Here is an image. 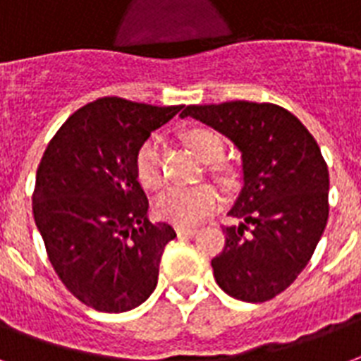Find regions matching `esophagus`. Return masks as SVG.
Wrapping results in <instances>:
<instances>
[{"mask_svg":"<svg viewBox=\"0 0 361 361\" xmlns=\"http://www.w3.org/2000/svg\"><path fill=\"white\" fill-rule=\"evenodd\" d=\"M176 233H178L180 238H187V236L197 235V229H192V227H176Z\"/></svg>","mask_w":361,"mask_h":361,"instance_id":"obj_1","label":"esophagus"}]
</instances>
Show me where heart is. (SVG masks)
Wrapping results in <instances>:
<instances>
[{"mask_svg":"<svg viewBox=\"0 0 361 361\" xmlns=\"http://www.w3.org/2000/svg\"><path fill=\"white\" fill-rule=\"evenodd\" d=\"M185 144L195 155L204 162H214L224 155V140L216 132L206 128H192L183 136ZM136 176L140 183L147 189H161L164 183L161 145L157 140H147L136 153ZM225 183L231 178L221 176ZM221 202V195L212 183H200L195 187H174L161 195L155 202V214L164 221L178 227H192L204 221Z\"/></svg>","mask_w":361,"mask_h":361,"instance_id":"obj_1","label":"heart"}]
</instances>
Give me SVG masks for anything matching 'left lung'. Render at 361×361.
Segmentation results:
<instances>
[{"instance_id":"8db88e82","label":"left lung","mask_w":361,"mask_h":361,"mask_svg":"<svg viewBox=\"0 0 361 361\" xmlns=\"http://www.w3.org/2000/svg\"><path fill=\"white\" fill-rule=\"evenodd\" d=\"M192 117L229 137L242 157V189L212 259L217 286L235 299L263 302L307 267L327 224V164L302 123L288 109L257 102L187 106Z\"/></svg>"}]
</instances>
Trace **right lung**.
<instances>
[{"mask_svg": "<svg viewBox=\"0 0 361 361\" xmlns=\"http://www.w3.org/2000/svg\"><path fill=\"white\" fill-rule=\"evenodd\" d=\"M180 109L106 96L77 109L43 153L35 225L59 279L94 310L136 309L157 288L176 231L149 221L136 153Z\"/></svg>", "mask_w": 361, "mask_h": 361, "instance_id": "add662e5", "label": "right lung"}]
</instances>
